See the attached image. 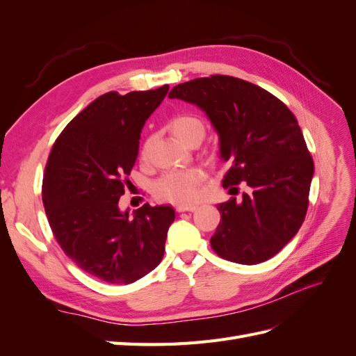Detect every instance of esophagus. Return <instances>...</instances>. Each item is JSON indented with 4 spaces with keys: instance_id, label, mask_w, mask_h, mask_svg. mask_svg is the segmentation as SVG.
Instances as JSON below:
<instances>
[{
    "instance_id": "34e87169",
    "label": "esophagus",
    "mask_w": 356,
    "mask_h": 356,
    "mask_svg": "<svg viewBox=\"0 0 356 356\" xmlns=\"http://www.w3.org/2000/svg\"><path fill=\"white\" fill-rule=\"evenodd\" d=\"M175 209H177V212H195L197 209V207H187V204H178Z\"/></svg>"
}]
</instances>
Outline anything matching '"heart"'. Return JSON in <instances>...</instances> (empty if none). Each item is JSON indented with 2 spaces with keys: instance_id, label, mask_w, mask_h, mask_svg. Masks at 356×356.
Instances as JSON below:
<instances>
[{
  "instance_id": "b5f03b06",
  "label": "heart",
  "mask_w": 356,
  "mask_h": 356,
  "mask_svg": "<svg viewBox=\"0 0 356 356\" xmlns=\"http://www.w3.org/2000/svg\"><path fill=\"white\" fill-rule=\"evenodd\" d=\"M170 131L184 144H190L195 139H203L204 123L195 114H178L169 122ZM152 139H147L141 149V156L145 157ZM207 178V172L202 168L174 169L168 170L153 184V195L163 202L177 204H191L199 197V187Z\"/></svg>"
}]
</instances>
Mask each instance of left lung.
Returning a JSON list of instances; mask_svg holds the SVG:
<instances>
[{
	"label": "left lung",
	"instance_id": "obj_1",
	"mask_svg": "<svg viewBox=\"0 0 356 356\" xmlns=\"http://www.w3.org/2000/svg\"><path fill=\"white\" fill-rule=\"evenodd\" d=\"M170 99L197 105L220 135L229 163L222 187L238 195L218 204L221 220L211 246L224 260L258 264L294 238L309 207L312 159L296 115L275 95L230 75H211L175 86Z\"/></svg>",
	"mask_w": 356,
	"mask_h": 356
}]
</instances>
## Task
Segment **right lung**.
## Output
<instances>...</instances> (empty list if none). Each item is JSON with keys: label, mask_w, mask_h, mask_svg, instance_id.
<instances>
[{"label": "right lung", "mask_w": 356, "mask_h": 356, "mask_svg": "<svg viewBox=\"0 0 356 356\" xmlns=\"http://www.w3.org/2000/svg\"><path fill=\"white\" fill-rule=\"evenodd\" d=\"M169 86L108 92L75 115L56 138L42 177V203L56 242L81 270L110 284H132L165 254L172 207L118 208L147 118Z\"/></svg>", "instance_id": "add662e5"}]
</instances>
